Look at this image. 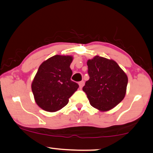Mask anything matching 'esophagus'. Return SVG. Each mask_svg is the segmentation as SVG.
Returning a JSON list of instances; mask_svg holds the SVG:
<instances>
[{"instance_id":"esophagus-1","label":"esophagus","mask_w":153,"mask_h":153,"mask_svg":"<svg viewBox=\"0 0 153 153\" xmlns=\"http://www.w3.org/2000/svg\"><path fill=\"white\" fill-rule=\"evenodd\" d=\"M78 84H79V87H80V88H82L83 87V85H84V84H85V82H84L83 80H82V81L79 82Z\"/></svg>"}]
</instances>
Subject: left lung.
<instances>
[{
    "mask_svg": "<svg viewBox=\"0 0 153 153\" xmlns=\"http://www.w3.org/2000/svg\"><path fill=\"white\" fill-rule=\"evenodd\" d=\"M88 80L82 91L91 105L101 111H107L124 99L128 78L113 59L95 56L87 62Z\"/></svg>",
    "mask_w": 153,
    "mask_h": 153,
    "instance_id": "obj_1",
    "label": "left lung"
}]
</instances>
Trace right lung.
<instances>
[{"instance_id":"1","label":"right lung","mask_w":153,"mask_h":153,"mask_svg":"<svg viewBox=\"0 0 153 153\" xmlns=\"http://www.w3.org/2000/svg\"><path fill=\"white\" fill-rule=\"evenodd\" d=\"M72 61V56L54 55L40 65L31 83V90L36 104L43 110H60L78 88V84L71 80Z\"/></svg>"}]
</instances>
